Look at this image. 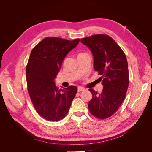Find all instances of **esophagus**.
Here are the masks:
<instances>
[{
  "mask_svg": "<svg viewBox=\"0 0 152 152\" xmlns=\"http://www.w3.org/2000/svg\"><path fill=\"white\" fill-rule=\"evenodd\" d=\"M77 91H78V92L83 91H84V87H78V89H77Z\"/></svg>",
  "mask_w": 152,
  "mask_h": 152,
  "instance_id": "1",
  "label": "esophagus"
}]
</instances>
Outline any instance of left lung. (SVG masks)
<instances>
[{"mask_svg":"<svg viewBox=\"0 0 152 152\" xmlns=\"http://www.w3.org/2000/svg\"><path fill=\"white\" fill-rule=\"evenodd\" d=\"M80 41L93 54L94 69L102 75L99 80L103 86L100 94L89 89L93 94L89 110L96 118H108L117 111L126 98L129 82L126 56L115 41L107 35H94Z\"/></svg>","mask_w":152,"mask_h":152,"instance_id":"obj_1","label":"left lung"}]
</instances>
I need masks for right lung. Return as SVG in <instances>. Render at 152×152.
Returning <instances> with one entry per match:
<instances>
[{
	"mask_svg": "<svg viewBox=\"0 0 152 152\" xmlns=\"http://www.w3.org/2000/svg\"><path fill=\"white\" fill-rule=\"evenodd\" d=\"M79 40L46 37L30 53L26 68L27 87L37 112L48 121L57 122L65 117L77 92L73 86L59 89L54 79L64 58Z\"/></svg>",
	"mask_w": 152,
	"mask_h": 152,
	"instance_id": "add662e5",
	"label": "right lung"
}]
</instances>
